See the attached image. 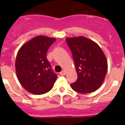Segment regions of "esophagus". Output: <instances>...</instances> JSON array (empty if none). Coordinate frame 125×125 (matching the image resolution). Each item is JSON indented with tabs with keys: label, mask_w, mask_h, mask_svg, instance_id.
<instances>
[{
	"label": "esophagus",
	"mask_w": 125,
	"mask_h": 125,
	"mask_svg": "<svg viewBox=\"0 0 125 125\" xmlns=\"http://www.w3.org/2000/svg\"><path fill=\"white\" fill-rule=\"evenodd\" d=\"M60 74L61 75H65V74H66V72L65 71H61L60 73Z\"/></svg>",
	"instance_id": "esophagus-1"
}]
</instances>
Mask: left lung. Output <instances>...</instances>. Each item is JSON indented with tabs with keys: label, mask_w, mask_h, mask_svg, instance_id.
<instances>
[{
	"label": "left lung",
	"mask_w": 125,
	"mask_h": 125,
	"mask_svg": "<svg viewBox=\"0 0 125 125\" xmlns=\"http://www.w3.org/2000/svg\"><path fill=\"white\" fill-rule=\"evenodd\" d=\"M66 41L72 52L78 77L71 87L82 94L95 91L101 86L108 71L103 51L96 43L83 36L68 37Z\"/></svg>",
	"instance_id": "8db88e82"
}]
</instances>
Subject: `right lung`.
<instances>
[{"label":"right lung","instance_id":"add662e5","mask_svg":"<svg viewBox=\"0 0 125 125\" xmlns=\"http://www.w3.org/2000/svg\"><path fill=\"white\" fill-rule=\"evenodd\" d=\"M56 39L39 36L20 48L16 59V71L20 83L26 91L36 95L50 91L57 75L46 59L49 47Z\"/></svg>","mask_w":125,"mask_h":125}]
</instances>
